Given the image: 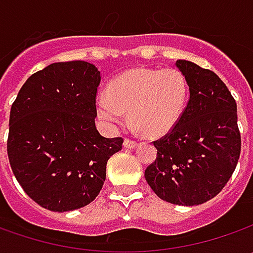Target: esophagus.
<instances>
[{"label": "esophagus", "instance_id": "34e87169", "mask_svg": "<svg viewBox=\"0 0 253 253\" xmlns=\"http://www.w3.org/2000/svg\"><path fill=\"white\" fill-rule=\"evenodd\" d=\"M124 148H126V149H133V148H136V142L131 141V139H124Z\"/></svg>", "mask_w": 253, "mask_h": 253}]
</instances>
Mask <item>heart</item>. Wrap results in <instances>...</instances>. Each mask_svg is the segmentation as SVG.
Segmentation results:
<instances>
[{"instance_id":"1","label":"heart","mask_w":253,"mask_h":253,"mask_svg":"<svg viewBox=\"0 0 253 253\" xmlns=\"http://www.w3.org/2000/svg\"><path fill=\"white\" fill-rule=\"evenodd\" d=\"M189 100V82L179 69H132L97 97V114L115 129L129 118L135 128L152 138L163 136L179 122Z\"/></svg>"}]
</instances>
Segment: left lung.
I'll return each instance as SVG.
<instances>
[{
	"label": "left lung",
	"instance_id": "left-lung-1",
	"mask_svg": "<svg viewBox=\"0 0 253 253\" xmlns=\"http://www.w3.org/2000/svg\"><path fill=\"white\" fill-rule=\"evenodd\" d=\"M176 66L189 82L187 107L174 128L153 142L145 170L155 194L177 206H199L227 184L241 153L237 102L217 74L189 60Z\"/></svg>",
	"mask_w": 253,
	"mask_h": 253
}]
</instances>
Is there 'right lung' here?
<instances>
[{
	"instance_id": "obj_1",
	"label": "right lung",
	"mask_w": 253,
	"mask_h": 253,
	"mask_svg": "<svg viewBox=\"0 0 253 253\" xmlns=\"http://www.w3.org/2000/svg\"><path fill=\"white\" fill-rule=\"evenodd\" d=\"M101 74L83 60L49 64L21 87L9 114L6 151L15 177L41 207L56 212L90 204L122 138L95 128Z\"/></svg>"
}]
</instances>
